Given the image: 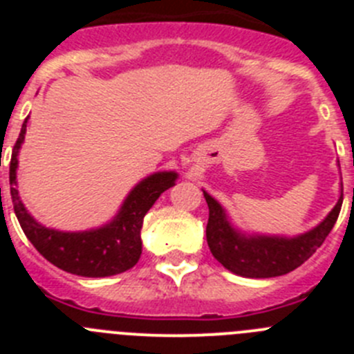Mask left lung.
<instances>
[{"instance_id":"1","label":"left lung","mask_w":354,"mask_h":354,"mask_svg":"<svg viewBox=\"0 0 354 354\" xmlns=\"http://www.w3.org/2000/svg\"><path fill=\"white\" fill-rule=\"evenodd\" d=\"M209 205L205 234L214 259L232 273L246 278H271L290 273L312 257L323 245L339 218L342 195L330 214L315 228L296 237L245 236L232 227L227 212L209 193L204 192Z\"/></svg>"}]
</instances>
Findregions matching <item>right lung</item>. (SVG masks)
I'll return each instance as SVG.
<instances>
[{
    "instance_id": "obj_1",
    "label": "right lung",
    "mask_w": 354,
    "mask_h": 354,
    "mask_svg": "<svg viewBox=\"0 0 354 354\" xmlns=\"http://www.w3.org/2000/svg\"><path fill=\"white\" fill-rule=\"evenodd\" d=\"M28 118L24 120L10 159V195L15 216L23 232L37 252L56 268L80 277L101 278L131 270L142 255L143 218L162 192L177 179L175 171H158L136 184L124 200L120 211L108 225L84 232H60L48 228L26 211L17 192V156L24 142Z\"/></svg>"
}]
</instances>
